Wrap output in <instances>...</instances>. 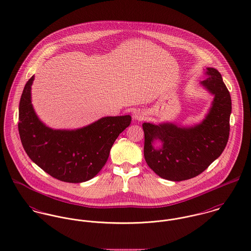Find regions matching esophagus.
Returning <instances> with one entry per match:
<instances>
[{"label": "esophagus", "instance_id": "obj_1", "mask_svg": "<svg viewBox=\"0 0 251 251\" xmlns=\"http://www.w3.org/2000/svg\"><path fill=\"white\" fill-rule=\"evenodd\" d=\"M132 118L133 120L135 121H143L145 118H146V114L144 113L143 110H140V109H135L132 113Z\"/></svg>", "mask_w": 251, "mask_h": 251}]
</instances>
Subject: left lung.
I'll return each mask as SVG.
<instances>
[{
	"label": "left lung",
	"mask_w": 251,
	"mask_h": 251,
	"mask_svg": "<svg viewBox=\"0 0 251 251\" xmlns=\"http://www.w3.org/2000/svg\"><path fill=\"white\" fill-rule=\"evenodd\" d=\"M205 80L201 83L215 96L205 119L195 126L179 127L174 124L158 126L144 123V155L149 167L160 177L172 181L193 178L217 159L226 147L230 131L231 97L222 75L206 68ZM159 139L162 147L153 148Z\"/></svg>",
	"instance_id": "obj_1"
}]
</instances>
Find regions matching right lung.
Returning <instances> with one entry per match:
<instances>
[{
	"instance_id": "add662e5",
	"label": "right lung",
	"mask_w": 251,
	"mask_h": 251,
	"mask_svg": "<svg viewBox=\"0 0 251 251\" xmlns=\"http://www.w3.org/2000/svg\"><path fill=\"white\" fill-rule=\"evenodd\" d=\"M34 76L25 85L18 130L24 150L50 176L69 183L90 180L108 159L115 140L131 123L129 115L104 117L75 130H53L38 119L31 100Z\"/></svg>"
}]
</instances>
